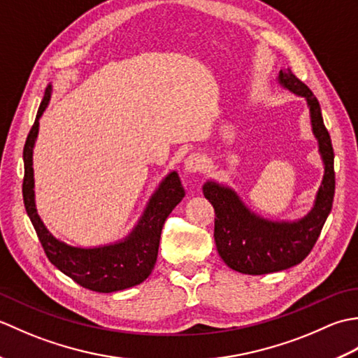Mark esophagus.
<instances>
[{
  "label": "esophagus",
  "mask_w": 358,
  "mask_h": 358,
  "mask_svg": "<svg viewBox=\"0 0 358 358\" xmlns=\"http://www.w3.org/2000/svg\"><path fill=\"white\" fill-rule=\"evenodd\" d=\"M206 167V159L200 154H192L185 159V171L189 173L201 172Z\"/></svg>",
  "instance_id": "obj_1"
}]
</instances>
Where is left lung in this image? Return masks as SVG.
Returning <instances> with one entry per match:
<instances>
[{
	"instance_id": "1",
	"label": "left lung",
	"mask_w": 358,
	"mask_h": 358,
	"mask_svg": "<svg viewBox=\"0 0 358 358\" xmlns=\"http://www.w3.org/2000/svg\"><path fill=\"white\" fill-rule=\"evenodd\" d=\"M277 83L306 100L310 127L324 171L313 208L299 220L264 218L250 210L232 187L215 180H208L203 185L204 196L215 209L214 238L218 254L231 269L248 275L285 271L305 260L329 215L336 191L334 149L323 123L320 104L289 67L278 72Z\"/></svg>"
}]
</instances>
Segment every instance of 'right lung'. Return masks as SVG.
Segmentation results:
<instances>
[{
	"label": "right lung",
	"mask_w": 358,
	"mask_h": 358,
	"mask_svg": "<svg viewBox=\"0 0 358 358\" xmlns=\"http://www.w3.org/2000/svg\"><path fill=\"white\" fill-rule=\"evenodd\" d=\"M50 96L52 85L45 87L35 123L30 129L22 150V159H24L22 199L44 252L57 269L90 291L109 294L140 285L150 275L157 263L159 235L166 218L185 196V189L181 186L178 173L177 171H171L166 175L152 194L138 222L121 240L109 245L81 248L67 245L66 241L57 238L38 215L34 191V148L40 131V118L49 106Z\"/></svg>",
	"instance_id": "obj_1"
}]
</instances>
